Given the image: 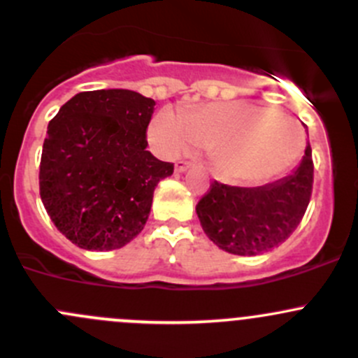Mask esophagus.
Returning <instances> with one entry per match:
<instances>
[{"mask_svg":"<svg viewBox=\"0 0 358 358\" xmlns=\"http://www.w3.org/2000/svg\"><path fill=\"white\" fill-rule=\"evenodd\" d=\"M190 166H192V162L183 161V159H180V161H176V162H175V169H176V171H178V173L187 171V169H189Z\"/></svg>","mask_w":358,"mask_h":358,"instance_id":"1","label":"esophagus"}]
</instances>
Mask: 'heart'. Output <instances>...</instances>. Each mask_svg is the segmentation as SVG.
I'll use <instances>...</instances> for the list:
<instances>
[{
  "label": "heart",
  "mask_w": 358,
  "mask_h": 358,
  "mask_svg": "<svg viewBox=\"0 0 358 358\" xmlns=\"http://www.w3.org/2000/svg\"><path fill=\"white\" fill-rule=\"evenodd\" d=\"M259 127L266 129L249 139ZM150 140L166 156H176L196 143L213 147L218 173L236 183L279 175L305 145L301 128L292 119L246 102L213 103L182 112L164 109L150 126Z\"/></svg>",
  "instance_id": "b5f03b06"
}]
</instances>
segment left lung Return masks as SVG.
I'll use <instances>...</instances> for the list:
<instances>
[{
  "label": "left lung",
  "mask_w": 358,
  "mask_h": 358,
  "mask_svg": "<svg viewBox=\"0 0 358 358\" xmlns=\"http://www.w3.org/2000/svg\"><path fill=\"white\" fill-rule=\"evenodd\" d=\"M312 149L291 175L263 187L213 182L196 211L206 236L232 255L255 256L280 246L305 216L312 197Z\"/></svg>",
  "instance_id": "left-lung-1"
}]
</instances>
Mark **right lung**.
Returning a JSON list of instances; mask_svg holds the SVG:
<instances>
[{
	"mask_svg": "<svg viewBox=\"0 0 358 358\" xmlns=\"http://www.w3.org/2000/svg\"><path fill=\"white\" fill-rule=\"evenodd\" d=\"M152 99L129 90L81 92L50 121L39 196L57 229L88 251L119 249L143 230L173 162L147 149Z\"/></svg>",
	"mask_w": 358,
	"mask_h": 358,
	"instance_id": "1",
	"label": "right lung"
}]
</instances>
